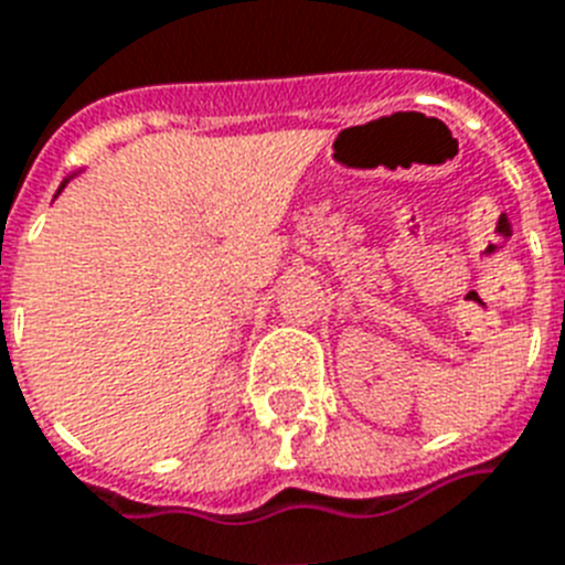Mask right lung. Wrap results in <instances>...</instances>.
Returning <instances> with one entry per match:
<instances>
[{
    "mask_svg": "<svg viewBox=\"0 0 565 565\" xmlns=\"http://www.w3.org/2000/svg\"><path fill=\"white\" fill-rule=\"evenodd\" d=\"M77 174H79V172H74V174H68V178H65V180H63V183H60V189H56V194H60V192H63V189H65V186H68V180H74V178H77ZM56 194H54V198H56Z\"/></svg>",
    "mask_w": 565,
    "mask_h": 565,
    "instance_id": "1",
    "label": "right lung"
}]
</instances>
